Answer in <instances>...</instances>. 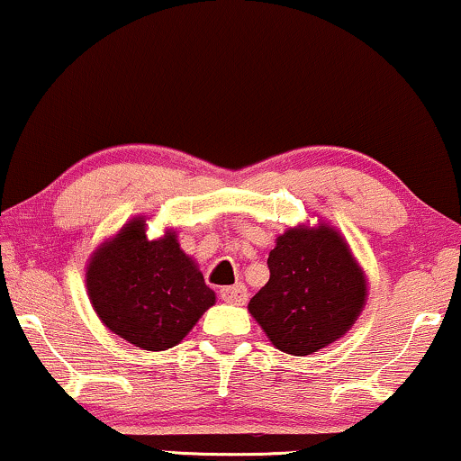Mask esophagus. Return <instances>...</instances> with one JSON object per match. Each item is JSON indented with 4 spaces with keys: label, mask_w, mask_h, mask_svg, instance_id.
Here are the masks:
<instances>
[{
    "label": "esophagus",
    "mask_w": 461,
    "mask_h": 461,
    "mask_svg": "<svg viewBox=\"0 0 461 461\" xmlns=\"http://www.w3.org/2000/svg\"><path fill=\"white\" fill-rule=\"evenodd\" d=\"M221 299L226 301V303H232V305H243L248 299V288L243 286V284H235V286H224L220 291Z\"/></svg>",
    "instance_id": "esophagus-1"
}]
</instances>
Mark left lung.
<instances>
[{
	"label": "left lung",
	"mask_w": 461,
	"mask_h": 461,
	"mask_svg": "<svg viewBox=\"0 0 461 461\" xmlns=\"http://www.w3.org/2000/svg\"><path fill=\"white\" fill-rule=\"evenodd\" d=\"M269 282L249 299V314L286 355H312L355 325L366 277L342 237L329 226L291 229L267 258Z\"/></svg>",
	"instance_id": "8db88e82"
}]
</instances>
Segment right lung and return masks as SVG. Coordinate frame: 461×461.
I'll list each match as a JSON object with an SVG mask.
<instances>
[{"mask_svg":"<svg viewBox=\"0 0 461 461\" xmlns=\"http://www.w3.org/2000/svg\"><path fill=\"white\" fill-rule=\"evenodd\" d=\"M87 291L100 321L143 350L173 348L215 303L173 232L149 241L140 218L94 254Z\"/></svg>","mask_w":461,"mask_h":461,"instance_id":"right-lung-1","label":"right lung"}]
</instances>
